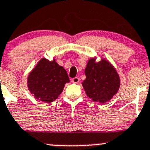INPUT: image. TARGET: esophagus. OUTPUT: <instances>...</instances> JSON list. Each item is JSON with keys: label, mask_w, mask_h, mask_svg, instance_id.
<instances>
[{"label": "esophagus", "mask_w": 150, "mask_h": 150, "mask_svg": "<svg viewBox=\"0 0 150 150\" xmlns=\"http://www.w3.org/2000/svg\"><path fill=\"white\" fill-rule=\"evenodd\" d=\"M80 81V79L78 78V77H75V78H72V82L74 83H78Z\"/></svg>", "instance_id": "1"}]
</instances>
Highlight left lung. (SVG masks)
I'll return each mask as SVG.
<instances>
[{
  "mask_svg": "<svg viewBox=\"0 0 150 150\" xmlns=\"http://www.w3.org/2000/svg\"><path fill=\"white\" fill-rule=\"evenodd\" d=\"M91 58L85 69L86 78L82 83L88 97L94 102L104 104L118 91L120 79L114 66L105 59L96 62Z\"/></svg>",
  "mask_w": 150,
  "mask_h": 150,
  "instance_id": "8db88e82",
  "label": "left lung"
}]
</instances>
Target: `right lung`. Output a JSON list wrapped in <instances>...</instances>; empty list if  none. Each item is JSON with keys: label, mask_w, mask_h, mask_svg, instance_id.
I'll use <instances>...</instances> for the list:
<instances>
[{"label": "right lung", "mask_w": 150, "mask_h": 150, "mask_svg": "<svg viewBox=\"0 0 150 150\" xmlns=\"http://www.w3.org/2000/svg\"><path fill=\"white\" fill-rule=\"evenodd\" d=\"M27 82L35 99L51 103L61 94L69 79L67 71L57 64L55 59L49 61L42 58L29 73Z\"/></svg>", "instance_id": "add662e5"}]
</instances>
